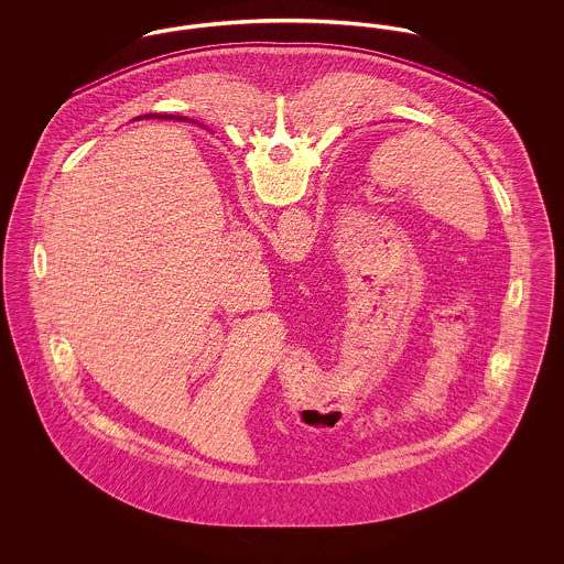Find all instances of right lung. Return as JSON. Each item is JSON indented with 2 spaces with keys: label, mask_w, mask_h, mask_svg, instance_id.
Segmentation results:
<instances>
[{
  "label": "right lung",
  "mask_w": 564,
  "mask_h": 564,
  "mask_svg": "<svg viewBox=\"0 0 564 564\" xmlns=\"http://www.w3.org/2000/svg\"><path fill=\"white\" fill-rule=\"evenodd\" d=\"M143 118H145V120H150V118H159V120H186L184 116H182V118H180V116L175 118V116H169V113H154V116H152V113H145V116H137L134 120H143Z\"/></svg>",
  "instance_id": "right-lung-1"
}]
</instances>
